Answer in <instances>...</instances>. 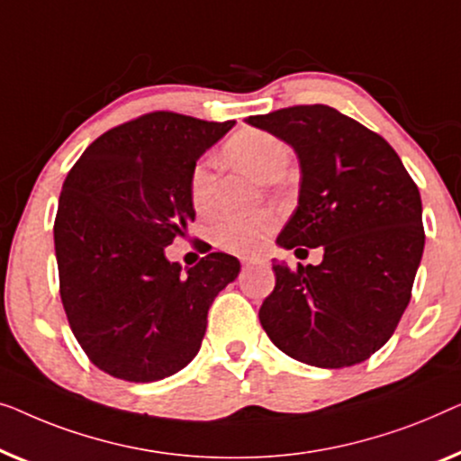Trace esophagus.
Wrapping results in <instances>:
<instances>
[{"label": "esophagus", "mask_w": 461, "mask_h": 461, "mask_svg": "<svg viewBox=\"0 0 461 461\" xmlns=\"http://www.w3.org/2000/svg\"><path fill=\"white\" fill-rule=\"evenodd\" d=\"M255 263H258L257 257H244V258H242L244 267H249V265H255Z\"/></svg>", "instance_id": "34e87169"}]
</instances>
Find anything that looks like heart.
Returning <instances> with one entry per match:
<instances>
[{
  "label": "heart",
  "instance_id": "1",
  "mask_svg": "<svg viewBox=\"0 0 461 461\" xmlns=\"http://www.w3.org/2000/svg\"><path fill=\"white\" fill-rule=\"evenodd\" d=\"M223 152L265 181L282 177L290 163V146L263 129H240L225 141ZM190 200L198 215H206L215 206V175L211 160H200L192 168ZM276 225L277 215L274 211H258L252 215L228 212L211 225V238L225 250L252 252L265 242Z\"/></svg>",
  "mask_w": 461,
  "mask_h": 461
}]
</instances>
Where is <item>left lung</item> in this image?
<instances>
[{
	"label": "left lung",
	"mask_w": 461,
	"mask_h": 461,
	"mask_svg": "<svg viewBox=\"0 0 461 461\" xmlns=\"http://www.w3.org/2000/svg\"><path fill=\"white\" fill-rule=\"evenodd\" d=\"M249 122L293 146L301 163L298 206L277 244L323 249L320 265H274L276 288L258 309L261 326L280 351L309 366L366 361L410 304L424 252L418 185L382 135L326 104Z\"/></svg>",
	"instance_id": "8db88e82"
}]
</instances>
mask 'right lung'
Wrapping results in <instances>:
<instances>
[{
    "instance_id": "add662e5",
    "label": "right lung",
    "mask_w": 461,
    "mask_h": 461,
    "mask_svg": "<svg viewBox=\"0 0 461 461\" xmlns=\"http://www.w3.org/2000/svg\"><path fill=\"white\" fill-rule=\"evenodd\" d=\"M233 121L157 110L102 133L64 179L54 221L70 330L102 372L157 382L196 357L215 296L240 261L211 252L181 271L165 246L194 221L190 173Z\"/></svg>"
}]
</instances>
